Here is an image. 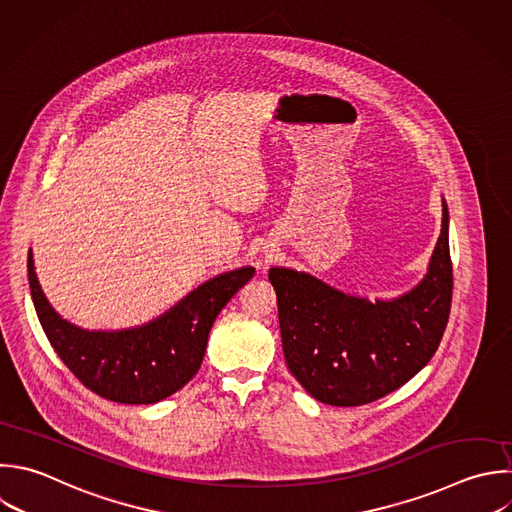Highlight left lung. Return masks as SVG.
<instances>
[{"instance_id":"obj_1","label":"left lung","mask_w":512,"mask_h":512,"mask_svg":"<svg viewBox=\"0 0 512 512\" xmlns=\"http://www.w3.org/2000/svg\"><path fill=\"white\" fill-rule=\"evenodd\" d=\"M288 370L316 400L360 406L400 388L434 356L452 302L448 208L426 276L406 294H344L290 268H270Z\"/></svg>"}]
</instances>
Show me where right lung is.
Here are the masks:
<instances>
[{"label":"right lung","instance_id":"1","mask_svg":"<svg viewBox=\"0 0 512 512\" xmlns=\"http://www.w3.org/2000/svg\"><path fill=\"white\" fill-rule=\"evenodd\" d=\"M254 272L252 266L224 272L144 326L102 332L78 328L50 306L28 254L32 300L50 344L86 388L122 404H154L190 382L216 316Z\"/></svg>","mask_w":512,"mask_h":512}]
</instances>
